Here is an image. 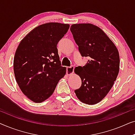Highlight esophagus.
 <instances>
[{
  "label": "esophagus",
  "instance_id": "34e87169",
  "mask_svg": "<svg viewBox=\"0 0 135 135\" xmlns=\"http://www.w3.org/2000/svg\"><path fill=\"white\" fill-rule=\"evenodd\" d=\"M74 67L73 66H71V67L67 68V71H66V74L68 75H71L74 73Z\"/></svg>",
  "mask_w": 135,
  "mask_h": 135
}]
</instances>
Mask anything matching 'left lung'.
Returning <instances> with one entry per match:
<instances>
[{"mask_svg": "<svg viewBox=\"0 0 135 135\" xmlns=\"http://www.w3.org/2000/svg\"><path fill=\"white\" fill-rule=\"evenodd\" d=\"M70 29L81 55L89 59L84 66L74 69L82 80V85L75 93L81 102L95 104L106 97L117 79L119 51L113 42L97 26L74 24Z\"/></svg>", "mask_w": 135, "mask_h": 135, "instance_id": "8db88e82", "label": "left lung"}]
</instances>
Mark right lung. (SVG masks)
<instances>
[{
  "label": "right lung",
  "instance_id": "1",
  "mask_svg": "<svg viewBox=\"0 0 135 135\" xmlns=\"http://www.w3.org/2000/svg\"><path fill=\"white\" fill-rule=\"evenodd\" d=\"M69 24L48 23L29 32L20 42L13 60L16 81L21 91L34 103H42L54 92L66 73L61 66L57 44Z\"/></svg>",
  "mask_w": 135,
  "mask_h": 135
}]
</instances>
